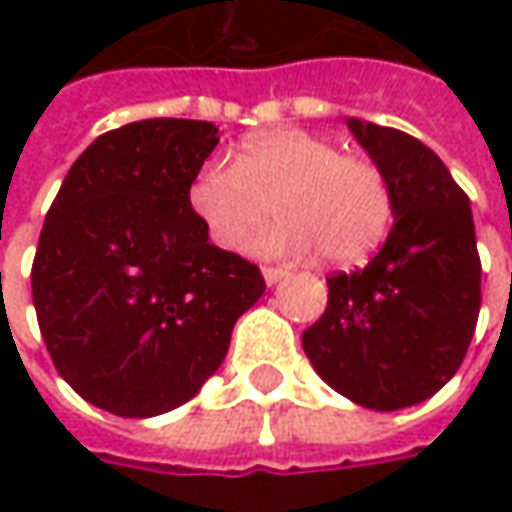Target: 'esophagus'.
Instances as JSON below:
<instances>
[{
    "mask_svg": "<svg viewBox=\"0 0 512 512\" xmlns=\"http://www.w3.org/2000/svg\"><path fill=\"white\" fill-rule=\"evenodd\" d=\"M262 276H265L267 285H276L279 279H285L287 270L285 267H265V270H262Z\"/></svg>",
    "mask_w": 512,
    "mask_h": 512,
    "instance_id": "1",
    "label": "esophagus"
}]
</instances>
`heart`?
<instances>
[{"mask_svg": "<svg viewBox=\"0 0 512 512\" xmlns=\"http://www.w3.org/2000/svg\"><path fill=\"white\" fill-rule=\"evenodd\" d=\"M193 216L210 242L242 250L273 210L282 213L256 242L267 256H307L330 265L370 259L393 225V190L382 168L310 130L279 128L250 136L236 162H210L187 187Z\"/></svg>", "mask_w": 512, "mask_h": 512, "instance_id": "b5f03b06", "label": "heart"}]
</instances>
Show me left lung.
Returning <instances> with one entry per match:
<instances>
[{"label": "left lung", "mask_w": 512, "mask_h": 512, "mask_svg": "<svg viewBox=\"0 0 512 512\" xmlns=\"http://www.w3.org/2000/svg\"><path fill=\"white\" fill-rule=\"evenodd\" d=\"M393 190L382 250L327 279L322 319L302 333L313 370L344 399L402 410L439 393L464 362L482 262L470 199L433 150L396 128L347 119Z\"/></svg>", "instance_id": "1"}]
</instances>
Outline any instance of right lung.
I'll return each mask as SVG.
<instances>
[{
    "label": "right lung",
    "mask_w": 512,
    "mask_h": 512,
    "mask_svg": "<svg viewBox=\"0 0 512 512\" xmlns=\"http://www.w3.org/2000/svg\"><path fill=\"white\" fill-rule=\"evenodd\" d=\"M219 145L196 119L102 133L68 170L30 270L59 376L113 416L190 402L225 362L236 319L259 302V267L210 245L187 187Z\"/></svg>",
    "instance_id": "1"
}]
</instances>
